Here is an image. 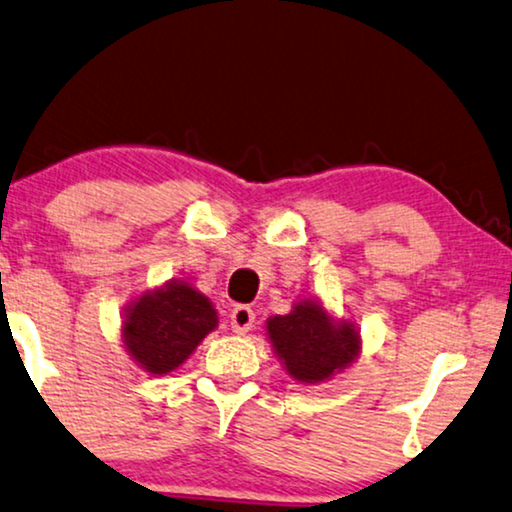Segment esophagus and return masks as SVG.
<instances>
[{"instance_id": "1", "label": "esophagus", "mask_w": 512, "mask_h": 512, "mask_svg": "<svg viewBox=\"0 0 512 512\" xmlns=\"http://www.w3.org/2000/svg\"><path fill=\"white\" fill-rule=\"evenodd\" d=\"M254 318V311L244 305H238L231 311V330L235 335H247V332L254 328Z\"/></svg>"}]
</instances>
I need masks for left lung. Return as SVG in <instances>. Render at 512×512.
<instances>
[{"label":"left lung","instance_id":"obj_1","mask_svg":"<svg viewBox=\"0 0 512 512\" xmlns=\"http://www.w3.org/2000/svg\"><path fill=\"white\" fill-rule=\"evenodd\" d=\"M265 335L281 367L293 381L316 385L332 381L360 358L358 325L335 318L318 298H302L284 316L265 321Z\"/></svg>","mask_w":512,"mask_h":512}]
</instances>
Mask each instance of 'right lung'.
Masks as SVG:
<instances>
[{
    "instance_id": "right-lung-1",
    "label": "right lung",
    "mask_w": 512,
    "mask_h": 512,
    "mask_svg": "<svg viewBox=\"0 0 512 512\" xmlns=\"http://www.w3.org/2000/svg\"><path fill=\"white\" fill-rule=\"evenodd\" d=\"M219 325L217 309L194 284L170 279L133 295L122 311V346L152 376L175 372Z\"/></svg>"
}]
</instances>
